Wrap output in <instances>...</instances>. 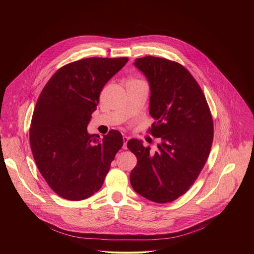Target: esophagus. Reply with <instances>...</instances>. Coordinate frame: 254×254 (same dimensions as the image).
Segmentation results:
<instances>
[{"mask_svg": "<svg viewBox=\"0 0 254 254\" xmlns=\"http://www.w3.org/2000/svg\"><path fill=\"white\" fill-rule=\"evenodd\" d=\"M129 141V137L127 136H123V148L126 149L127 148V143Z\"/></svg>", "mask_w": 254, "mask_h": 254, "instance_id": "34e87169", "label": "esophagus"}]
</instances>
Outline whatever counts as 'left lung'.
Instances as JSON below:
<instances>
[{"label":"left lung","instance_id":"obj_1","mask_svg":"<svg viewBox=\"0 0 254 254\" xmlns=\"http://www.w3.org/2000/svg\"><path fill=\"white\" fill-rule=\"evenodd\" d=\"M134 65L149 85L150 133L160 138L155 152L131 139L137 156L130 182L136 192L157 203L183 195L202 170L213 141V121L206 99L191 74L178 63L155 57L136 59Z\"/></svg>","mask_w":254,"mask_h":254}]
</instances>
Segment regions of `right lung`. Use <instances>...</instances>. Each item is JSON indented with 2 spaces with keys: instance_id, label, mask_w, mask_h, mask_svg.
Listing matches in <instances>:
<instances>
[{
  "instance_id": "right-lung-1",
  "label": "right lung",
  "mask_w": 254,
  "mask_h": 254,
  "mask_svg": "<svg viewBox=\"0 0 254 254\" xmlns=\"http://www.w3.org/2000/svg\"><path fill=\"white\" fill-rule=\"evenodd\" d=\"M127 62L89 58L68 64L52 76L37 101L29 132L33 157L51 189L65 199L97 192L123 145L117 130L101 139L87 126L102 89Z\"/></svg>"
}]
</instances>
